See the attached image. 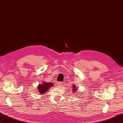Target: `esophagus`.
Here are the masks:
<instances>
[{
	"instance_id": "obj_1",
	"label": "esophagus",
	"mask_w": 123,
	"mask_h": 123,
	"mask_svg": "<svg viewBox=\"0 0 123 123\" xmlns=\"http://www.w3.org/2000/svg\"><path fill=\"white\" fill-rule=\"evenodd\" d=\"M62 83H62V82H58V83H57V85H58V86H62Z\"/></svg>"
}]
</instances>
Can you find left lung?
Masks as SVG:
<instances>
[{"label":"left lung","instance_id":"8db88e82","mask_svg":"<svg viewBox=\"0 0 123 123\" xmlns=\"http://www.w3.org/2000/svg\"><path fill=\"white\" fill-rule=\"evenodd\" d=\"M73 89H72V91H73V93H75V91H76V90H77V87H75V86L74 85V86H73Z\"/></svg>","mask_w":123,"mask_h":123}]
</instances>
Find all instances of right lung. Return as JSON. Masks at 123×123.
I'll use <instances>...</instances> for the list:
<instances>
[{"instance_id": "right-lung-1", "label": "right lung", "mask_w": 123, "mask_h": 123, "mask_svg": "<svg viewBox=\"0 0 123 123\" xmlns=\"http://www.w3.org/2000/svg\"><path fill=\"white\" fill-rule=\"evenodd\" d=\"M53 85V83H44L43 81L42 84H39L38 87V91L39 93V94H43L45 93L47 91L49 90V88L52 86Z\"/></svg>"}]
</instances>
